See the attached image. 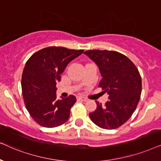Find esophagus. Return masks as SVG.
Segmentation results:
<instances>
[{
  "label": "esophagus",
  "mask_w": 161,
  "mask_h": 161,
  "mask_svg": "<svg viewBox=\"0 0 161 161\" xmlns=\"http://www.w3.org/2000/svg\"><path fill=\"white\" fill-rule=\"evenodd\" d=\"M78 100L82 101V102H87V99L86 98L82 97V96H79V97H78Z\"/></svg>",
  "instance_id": "1"
}]
</instances>
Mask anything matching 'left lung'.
<instances>
[{
  "label": "left lung",
  "mask_w": 161,
  "mask_h": 161,
  "mask_svg": "<svg viewBox=\"0 0 161 161\" xmlns=\"http://www.w3.org/2000/svg\"><path fill=\"white\" fill-rule=\"evenodd\" d=\"M84 53L97 65L102 76L98 87L109 95L105 104L97 102L89 116L102 129H116L132 116L140 100L142 82L138 68L117 51L88 50Z\"/></svg>",
  "instance_id": "left-lung-1"
}]
</instances>
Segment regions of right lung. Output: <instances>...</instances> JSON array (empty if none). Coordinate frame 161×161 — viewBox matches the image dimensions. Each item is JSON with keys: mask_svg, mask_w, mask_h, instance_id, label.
Masks as SVG:
<instances>
[{"mask_svg": "<svg viewBox=\"0 0 161 161\" xmlns=\"http://www.w3.org/2000/svg\"><path fill=\"white\" fill-rule=\"evenodd\" d=\"M84 50L51 46L31 56L25 63L21 79L25 108L34 121L44 127L60 126L69 119L74 96L57 99V82L68 64Z\"/></svg>", "mask_w": 161, "mask_h": 161, "instance_id": "right-lung-1", "label": "right lung"}]
</instances>
